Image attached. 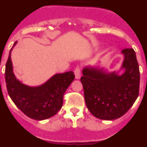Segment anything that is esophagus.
<instances>
[{"instance_id": "esophagus-1", "label": "esophagus", "mask_w": 147, "mask_h": 147, "mask_svg": "<svg viewBox=\"0 0 147 147\" xmlns=\"http://www.w3.org/2000/svg\"><path fill=\"white\" fill-rule=\"evenodd\" d=\"M75 76H76V79H79L81 78V69L79 67H77L75 69Z\"/></svg>"}]
</instances>
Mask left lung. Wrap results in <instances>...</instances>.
Listing matches in <instances>:
<instances>
[{
  "label": "left lung",
  "instance_id": "8db88e82",
  "mask_svg": "<svg viewBox=\"0 0 147 147\" xmlns=\"http://www.w3.org/2000/svg\"><path fill=\"white\" fill-rule=\"evenodd\" d=\"M124 57L119 71L108 72L102 67L87 66L82 70L84 99L88 110L100 119L112 120L121 117L139 94L140 71L133 49L121 51ZM121 70L124 71L119 74Z\"/></svg>",
  "mask_w": 147,
  "mask_h": 147
}]
</instances>
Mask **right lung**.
<instances>
[{"label":"right lung","mask_w":147,"mask_h":147,"mask_svg":"<svg viewBox=\"0 0 147 147\" xmlns=\"http://www.w3.org/2000/svg\"><path fill=\"white\" fill-rule=\"evenodd\" d=\"M10 49L5 69V80L9 96L26 116L36 120H43L55 116L62 108L63 95L75 79L73 71L56 74L37 87L24 84L13 72Z\"/></svg>","instance_id":"1"}]
</instances>
